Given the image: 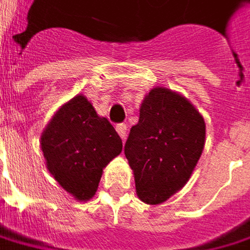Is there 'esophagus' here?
I'll use <instances>...</instances> for the list:
<instances>
[{"label":"esophagus","instance_id":"obj_1","mask_svg":"<svg viewBox=\"0 0 250 250\" xmlns=\"http://www.w3.org/2000/svg\"><path fill=\"white\" fill-rule=\"evenodd\" d=\"M116 130H117V133L120 134L122 139H125V136H127V125L125 123H119V125H116Z\"/></svg>","mask_w":250,"mask_h":250}]
</instances>
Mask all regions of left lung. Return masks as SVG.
I'll use <instances>...</instances> for the list:
<instances>
[{"label":"left lung","mask_w":250,"mask_h":250,"mask_svg":"<svg viewBox=\"0 0 250 250\" xmlns=\"http://www.w3.org/2000/svg\"><path fill=\"white\" fill-rule=\"evenodd\" d=\"M205 134V120L192 103L163 87L148 93L125 145L143 202L162 203L186 185L203 151Z\"/></svg>","instance_id":"1"}]
</instances>
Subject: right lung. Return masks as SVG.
Listing matches in <instances>:
<instances>
[{"mask_svg":"<svg viewBox=\"0 0 250 250\" xmlns=\"http://www.w3.org/2000/svg\"><path fill=\"white\" fill-rule=\"evenodd\" d=\"M47 167L64 190L79 200L94 196L107 163L122 153L123 142L85 97L64 104L41 136Z\"/></svg>","mask_w":250,"mask_h":250,"instance_id":"1","label":"right lung"}]
</instances>
